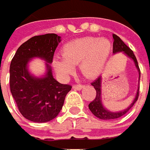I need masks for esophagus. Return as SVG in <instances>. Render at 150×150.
<instances>
[{
    "mask_svg": "<svg viewBox=\"0 0 150 150\" xmlns=\"http://www.w3.org/2000/svg\"><path fill=\"white\" fill-rule=\"evenodd\" d=\"M83 88V85H82V84H74V85H73V88L77 89V90H81Z\"/></svg>",
    "mask_w": 150,
    "mask_h": 150,
    "instance_id": "1",
    "label": "esophagus"
}]
</instances>
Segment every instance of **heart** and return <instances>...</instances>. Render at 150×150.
<instances>
[{
  "label": "heart",
  "mask_w": 150,
  "mask_h": 150,
  "mask_svg": "<svg viewBox=\"0 0 150 150\" xmlns=\"http://www.w3.org/2000/svg\"><path fill=\"white\" fill-rule=\"evenodd\" d=\"M112 51L108 38L86 37L71 41L63 46L62 57L52 61L54 71L59 76L67 78L79 65L81 74L88 79L95 78L103 71Z\"/></svg>",
  "instance_id": "1"
}]
</instances>
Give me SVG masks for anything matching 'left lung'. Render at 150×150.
Here are the masks:
<instances>
[{
    "label": "left lung",
    "mask_w": 150,
    "mask_h": 150,
    "mask_svg": "<svg viewBox=\"0 0 150 150\" xmlns=\"http://www.w3.org/2000/svg\"><path fill=\"white\" fill-rule=\"evenodd\" d=\"M112 38H113V51L112 52L113 54L119 53V52H123V53L126 55V57L128 58L131 59L134 64H135V68L137 69L138 73H139V79H140V71H139V65H138V62L136 60L135 56L133 53V52L130 49V47H128L124 43V42L116 34H112ZM91 85L93 86V88H95L96 90V97L89 104H88V108L91 111L95 117H97L99 119L102 120H112V119H116V118H119L124 116L125 114L131 109V108L134 106L135 103V102L138 99V97H139V86H138L137 88V91L135 93V98L133 99V101L131 102V103L126 108L121 111H118V112H112V111H110L108 108H106L103 103V101H102V76H99L96 80H94Z\"/></svg>",
    "instance_id": "left-lung-1"
}]
</instances>
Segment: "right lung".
I'll return each instance as SVG.
<instances>
[{
	"mask_svg": "<svg viewBox=\"0 0 150 150\" xmlns=\"http://www.w3.org/2000/svg\"><path fill=\"white\" fill-rule=\"evenodd\" d=\"M62 38L55 33L34 36L19 47L10 67V87L20 113L29 121L43 123L53 120L61 112L65 98L71 89L54 79L51 64ZM33 58L46 62V71L35 76L28 65Z\"/></svg>",
	"mask_w": 150,
	"mask_h": 150,
	"instance_id": "right-lung-1",
	"label": "right lung"
}]
</instances>
